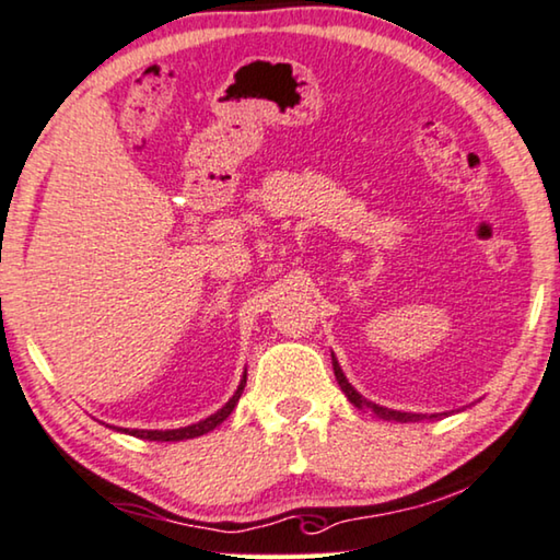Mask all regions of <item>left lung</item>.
I'll return each instance as SVG.
<instances>
[{
	"mask_svg": "<svg viewBox=\"0 0 560 560\" xmlns=\"http://www.w3.org/2000/svg\"><path fill=\"white\" fill-rule=\"evenodd\" d=\"M331 364H334V377H337L341 392H345L349 402H352L354 407H360V410H372L377 417H382V420H392V422H420V420H432V417L438 415H415V412H399V410H389V407H380L370 402V399L362 397L360 392H357L352 385H349V380L345 377V372H341V366L337 362V357L331 354ZM445 415V412H440Z\"/></svg>",
	"mask_w": 560,
	"mask_h": 560,
	"instance_id": "obj_1",
	"label": "left lung"
}]
</instances>
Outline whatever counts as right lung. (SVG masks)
<instances>
[{
  "label": "right lung",
  "mask_w": 560,
  "mask_h": 560,
  "mask_svg": "<svg viewBox=\"0 0 560 560\" xmlns=\"http://www.w3.org/2000/svg\"><path fill=\"white\" fill-rule=\"evenodd\" d=\"M244 387H246V372H244V377H241V382H238V389L233 392V397L229 399L226 405L221 407L219 412H213L211 417H206V420H200L196 424H188V428H178V430H130V428H115V424H107V428L125 432V435L143 438V440H155V442H178V440L200 438V435H206V432L215 430L223 420H226V417L233 412V407L238 405L241 392H244Z\"/></svg>",
  "instance_id": "1"
}]
</instances>
